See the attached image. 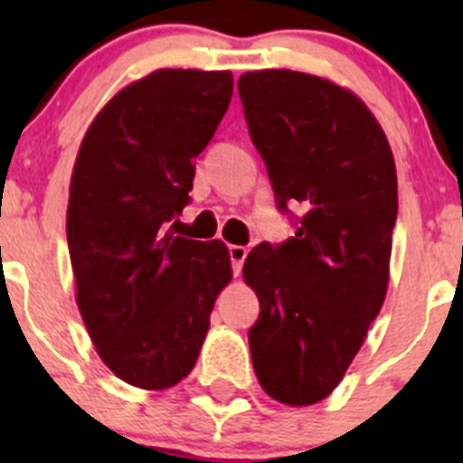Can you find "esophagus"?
<instances>
[{"mask_svg":"<svg viewBox=\"0 0 463 463\" xmlns=\"http://www.w3.org/2000/svg\"><path fill=\"white\" fill-rule=\"evenodd\" d=\"M229 257H232V267H234V273L239 276L241 269H243L245 257H248V248H245V245H229Z\"/></svg>","mask_w":463,"mask_h":463,"instance_id":"obj_1","label":"esophagus"}]
</instances>
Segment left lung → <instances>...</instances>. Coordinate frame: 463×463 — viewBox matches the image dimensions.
Masks as SVG:
<instances>
[{
    "mask_svg": "<svg viewBox=\"0 0 463 463\" xmlns=\"http://www.w3.org/2000/svg\"><path fill=\"white\" fill-rule=\"evenodd\" d=\"M239 94L278 206L304 211L288 243L245 257L261 308L252 366L271 399L313 406L336 390L387 297L394 155L369 106L329 79L261 69L241 76Z\"/></svg>",
    "mask_w": 463,
    "mask_h": 463,
    "instance_id": "left-lung-1",
    "label": "left lung"
}]
</instances>
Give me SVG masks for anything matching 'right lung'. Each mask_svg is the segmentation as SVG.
<instances>
[{"label": "right lung", "instance_id": "add662e5", "mask_svg": "<svg viewBox=\"0 0 463 463\" xmlns=\"http://www.w3.org/2000/svg\"><path fill=\"white\" fill-rule=\"evenodd\" d=\"M232 92V71L157 69L106 101L76 155L67 206L76 304L101 362L138 390L190 375L232 280L222 241L166 232Z\"/></svg>", "mask_w": 463, "mask_h": 463}]
</instances>
